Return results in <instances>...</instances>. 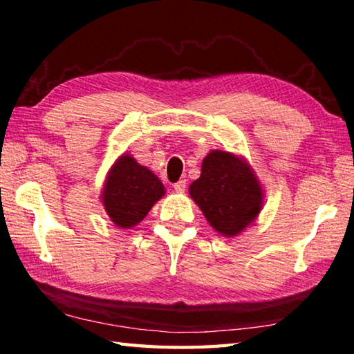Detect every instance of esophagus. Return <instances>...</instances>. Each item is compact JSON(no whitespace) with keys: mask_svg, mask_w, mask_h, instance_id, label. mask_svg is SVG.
<instances>
[{"mask_svg":"<svg viewBox=\"0 0 354 354\" xmlns=\"http://www.w3.org/2000/svg\"><path fill=\"white\" fill-rule=\"evenodd\" d=\"M185 187H187V184H185V179H181V181H178L175 185H173V189H175V192H178V194H184Z\"/></svg>","mask_w":354,"mask_h":354,"instance_id":"1","label":"esophagus"}]
</instances>
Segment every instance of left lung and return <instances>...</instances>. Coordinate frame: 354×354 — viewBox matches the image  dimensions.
<instances>
[{"label": "left lung", "mask_w": 354, "mask_h": 354, "mask_svg": "<svg viewBox=\"0 0 354 354\" xmlns=\"http://www.w3.org/2000/svg\"><path fill=\"white\" fill-rule=\"evenodd\" d=\"M189 192L209 225L227 237L242 232L262 207V189L250 167L221 149L203 159L201 176Z\"/></svg>", "instance_id": "1"}]
</instances>
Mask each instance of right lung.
Here are the masks:
<instances>
[{"label":"right lung","instance_id":"1","mask_svg":"<svg viewBox=\"0 0 354 354\" xmlns=\"http://www.w3.org/2000/svg\"><path fill=\"white\" fill-rule=\"evenodd\" d=\"M165 194L164 184L147 167L124 154L107 175L103 205L111 220L120 227H131L145 218L154 203Z\"/></svg>","mask_w":354,"mask_h":354}]
</instances>
